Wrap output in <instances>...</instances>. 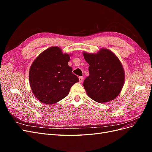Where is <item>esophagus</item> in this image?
I'll return each mask as SVG.
<instances>
[{"mask_svg": "<svg viewBox=\"0 0 152 152\" xmlns=\"http://www.w3.org/2000/svg\"><path fill=\"white\" fill-rule=\"evenodd\" d=\"M79 82H82V80H83V77H79Z\"/></svg>", "mask_w": 152, "mask_h": 152, "instance_id": "1", "label": "esophagus"}]
</instances>
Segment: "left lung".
<instances>
[{"mask_svg":"<svg viewBox=\"0 0 152 152\" xmlns=\"http://www.w3.org/2000/svg\"><path fill=\"white\" fill-rule=\"evenodd\" d=\"M83 55L89 65V75L83 83L87 95L101 103L117 98L122 89L125 77L118 58L106 49L97 54L84 53Z\"/></svg>","mask_w":152,"mask_h":152,"instance_id":"obj_1","label":"left lung"}]
</instances>
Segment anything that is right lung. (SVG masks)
<instances>
[{
	"label": "right lung",
	"instance_id": "obj_1",
	"mask_svg": "<svg viewBox=\"0 0 152 152\" xmlns=\"http://www.w3.org/2000/svg\"><path fill=\"white\" fill-rule=\"evenodd\" d=\"M70 56L58 47L48 48L37 58L30 67L29 80L35 97L45 104H54L68 94L79 81L68 65Z\"/></svg>",
	"mask_w": 152,
	"mask_h": 152
}]
</instances>
